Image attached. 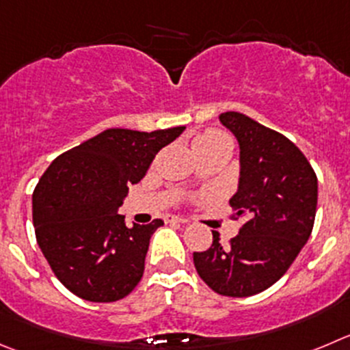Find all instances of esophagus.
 I'll list each match as a JSON object with an SVG mask.
<instances>
[{
    "mask_svg": "<svg viewBox=\"0 0 350 350\" xmlns=\"http://www.w3.org/2000/svg\"><path fill=\"white\" fill-rule=\"evenodd\" d=\"M167 223L186 224V223H188V219H185V217H179V215H167Z\"/></svg>",
    "mask_w": 350,
    "mask_h": 350,
    "instance_id": "obj_1",
    "label": "esophagus"
}]
</instances>
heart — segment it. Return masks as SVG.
Segmentation results:
<instances>
[{
	"instance_id": "1",
	"label": "heart",
	"mask_w": 350,
	"mask_h": 350,
	"mask_svg": "<svg viewBox=\"0 0 350 350\" xmlns=\"http://www.w3.org/2000/svg\"><path fill=\"white\" fill-rule=\"evenodd\" d=\"M215 145H231L230 136L219 129H207L200 136H197L193 142L195 148H207V146Z\"/></svg>"
}]
</instances>
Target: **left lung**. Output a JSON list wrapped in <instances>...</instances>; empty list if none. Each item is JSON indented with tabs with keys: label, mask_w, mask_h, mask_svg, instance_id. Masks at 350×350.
<instances>
[{
	"label": "left lung",
	"mask_w": 350,
	"mask_h": 350,
	"mask_svg": "<svg viewBox=\"0 0 350 350\" xmlns=\"http://www.w3.org/2000/svg\"><path fill=\"white\" fill-rule=\"evenodd\" d=\"M219 120L240 143V185L230 200L240 233L226 245L212 231V245L193 252L197 273L215 293L250 297L288 271L311 237L318 178L302 152L278 131L240 112Z\"/></svg>",
	"instance_id": "obj_1"
}]
</instances>
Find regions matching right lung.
I'll use <instances>...</instances> for the list:
<instances>
[{
	"label": "right lung",
	"mask_w": 350,
	"mask_h": 350,
	"mask_svg": "<svg viewBox=\"0 0 350 350\" xmlns=\"http://www.w3.org/2000/svg\"><path fill=\"white\" fill-rule=\"evenodd\" d=\"M185 127L142 133L107 129L58 155L32 193L42 256L62 285L90 302L129 295L145 271L150 238L162 219L126 226L119 207L157 153Z\"/></svg>",
	"instance_id": "add662e5"
}]
</instances>
